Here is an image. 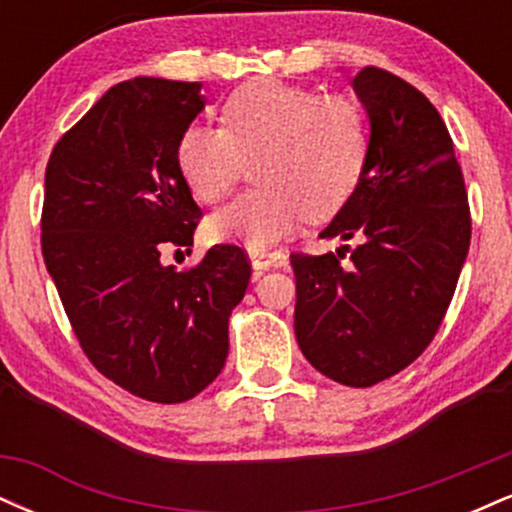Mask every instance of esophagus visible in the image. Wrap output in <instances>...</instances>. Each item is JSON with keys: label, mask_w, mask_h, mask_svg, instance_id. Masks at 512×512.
<instances>
[{"label": "esophagus", "mask_w": 512, "mask_h": 512, "mask_svg": "<svg viewBox=\"0 0 512 512\" xmlns=\"http://www.w3.org/2000/svg\"><path fill=\"white\" fill-rule=\"evenodd\" d=\"M250 264L255 272H264V269H272V267H284L286 257L281 252H267V250H250L248 252Z\"/></svg>", "instance_id": "esophagus-1"}]
</instances>
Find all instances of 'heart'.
I'll return each instance as SVG.
<instances>
[{
	"instance_id": "b5f03b06",
	"label": "heart",
	"mask_w": 512,
	"mask_h": 512,
	"mask_svg": "<svg viewBox=\"0 0 512 512\" xmlns=\"http://www.w3.org/2000/svg\"><path fill=\"white\" fill-rule=\"evenodd\" d=\"M368 158L366 113L342 93L255 79L228 96L221 129L190 125L175 161L195 199L219 202L255 161L260 185L207 219L211 240L267 250L310 219H330L354 195Z\"/></svg>"
}]
</instances>
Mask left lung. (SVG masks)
<instances>
[{
  "mask_svg": "<svg viewBox=\"0 0 512 512\" xmlns=\"http://www.w3.org/2000/svg\"><path fill=\"white\" fill-rule=\"evenodd\" d=\"M351 86L370 125L366 168L320 238L361 245L349 264L339 250L291 255L293 327L315 370L370 387L407 368L436 337L472 221L448 127L424 93L375 67Z\"/></svg>",
  "mask_w": 512,
  "mask_h": 512,
  "instance_id": "obj_1",
  "label": "left lung"
}]
</instances>
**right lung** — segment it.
Wrapping results in <instances>:
<instances>
[{
    "label": "right lung",
    "instance_id": "add662e5",
    "mask_svg": "<svg viewBox=\"0 0 512 512\" xmlns=\"http://www.w3.org/2000/svg\"><path fill=\"white\" fill-rule=\"evenodd\" d=\"M204 105L199 81H122L45 170V267L81 349L105 378L158 404L214 383L250 281L238 245H214L187 272L163 262L168 248L192 245L202 216L175 151Z\"/></svg>",
    "mask_w": 512,
    "mask_h": 512
}]
</instances>
